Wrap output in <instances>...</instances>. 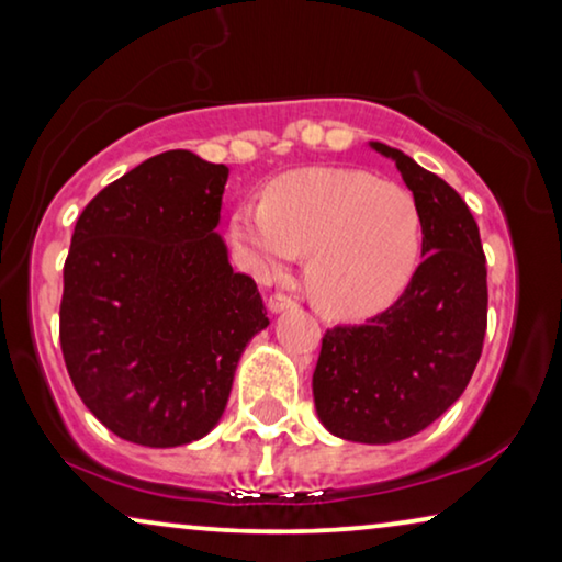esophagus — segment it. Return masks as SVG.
Wrapping results in <instances>:
<instances>
[{
    "label": "esophagus",
    "instance_id": "1",
    "mask_svg": "<svg viewBox=\"0 0 562 562\" xmlns=\"http://www.w3.org/2000/svg\"><path fill=\"white\" fill-rule=\"evenodd\" d=\"M291 306H294V299L286 296V294H281V291H276V294L268 299V310H271L273 314H279L283 310H291Z\"/></svg>",
    "mask_w": 562,
    "mask_h": 562
}]
</instances>
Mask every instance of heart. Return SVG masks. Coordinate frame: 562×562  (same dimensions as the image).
<instances>
[{
    "mask_svg": "<svg viewBox=\"0 0 562 562\" xmlns=\"http://www.w3.org/2000/svg\"><path fill=\"white\" fill-rule=\"evenodd\" d=\"M233 237L245 266L276 279L310 256L306 291L337 319H366L412 281L422 220L409 191L352 168H302L276 179L266 202L243 204Z\"/></svg>",
    "mask_w": 562,
    "mask_h": 562,
    "instance_id": "obj_1",
    "label": "heart"
}]
</instances>
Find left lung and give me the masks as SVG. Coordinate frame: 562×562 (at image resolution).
<instances>
[{"label":"left lung","instance_id":"left-lung-1","mask_svg":"<svg viewBox=\"0 0 562 562\" xmlns=\"http://www.w3.org/2000/svg\"><path fill=\"white\" fill-rule=\"evenodd\" d=\"M391 158L422 220V263L404 294L366 325L322 337L312 375L317 417L350 442L389 445L422 432L463 394L486 337V256L471 210L402 150Z\"/></svg>","mask_w":562,"mask_h":562}]
</instances>
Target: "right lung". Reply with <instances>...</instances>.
<instances>
[{"label": "right lung", "instance_id": "obj_1", "mask_svg": "<svg viewBox=\"0 0 562 562\" xmlns=\"http://www.w3.org/2000/svg\"><path fill=\"white\" fill-rule=\"evenodd\" d=\"M229 168L166 150L76 220L60 350L87 409L122 440L176 448L225 412L235 368L268 327L256 281L214 233Z\"/></svg>", "mask_w": 562, "mask_h": 562}]
</instances>
